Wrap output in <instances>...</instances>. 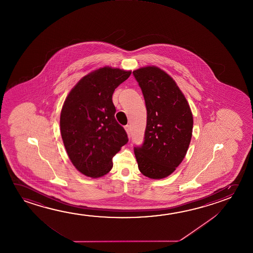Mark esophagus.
<instances>
[{
  "instance_id": "esophagus-1",
  "label": "esophagus",
  "mask_w": 253,
  "mask_h": 253,
  "mask_svg": "<svg viewBox=\"0 0 253 253\" xmlns=\"http://www.w3.org/2000/svg\"><path fill=\"white\" fill-rule=\"evenodd\" d=\"M125 128L126 132L128 134V136H130V126L129 125H126V126H125Z\"/></svg>"
}]
</instances>
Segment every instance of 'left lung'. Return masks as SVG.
<instances>
[{
	"mask_svg": "<svg viewBox=\"0 0 253 253\" xmlns=\"http://www.w3.org/2000/svg\"><path fill=\"white\" fill-rule=\"evenodd\" d=\"M144 95L147 121L144 143L134 147L139 171L151 179L171 174L187 154L193 115L187 99L167 73L156 66L133 72Z\"/></svg>",
	"mask_w": 253,
	"mask_h": 253,
	"instance_id": "left-lung-1",
	"label": "left lung"
}]
</instances>
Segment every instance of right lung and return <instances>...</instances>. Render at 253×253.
<instances>
[{
	"label": "right lung",
	"mask_w": 253,
	"mask_h": 253,
	"mask_svg": "<svg viewBox=\"0 0 253 253\" xmlns=\"http://www.w3.org/2000/svg\"><path fill=\"white\" fill-rule=\"evenodd\" d=\"M131 74L105 66L92 72L67 95L60 114L63 143L72 163L91 178L108 173L112 159L128 143L115 117L113 93Z\"/></svg>",
	"instance_id": "obj_1"
}]
</instances>
